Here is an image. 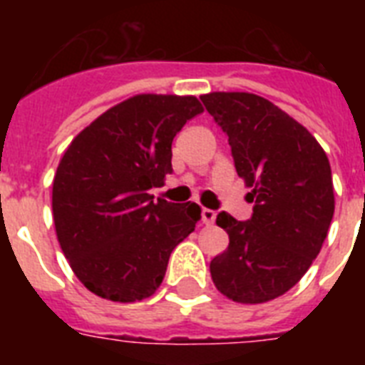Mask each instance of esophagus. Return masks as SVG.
Segmentation results:
<instances>
[{
  "label": "esophagus",
  "instance_id": "obj_1",
  "mask_svg": "<svg viewBox=\"0 0 365 365\" xmlns=\"http://www.w3.org/2000/svg\"><path fill=\"white\" fill-rule=\"evenodd\" d=\"M214 222H216V212L210 210V208H205L202 210V223L205 225H212Z\"/></svg>",
  "mask_w": 365,
  "mask_h": 365
}]
</instances>
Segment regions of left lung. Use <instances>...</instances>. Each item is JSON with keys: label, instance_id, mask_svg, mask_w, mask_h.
<instances>
[{"label": "left lung", "instance_id": "1", "mask_svg": "<svg viewBox=\"0 0 365 365\" xmlns=\"http://www.w3.org/2000/svg\"><path fill=\"white\" fill-rule=\"evenodd\" d=\"M200 100L255 202L248 222L217 214L229 246L210 261L212 280L237 303H265L294 288L320 254L335 210L329 160L305 126L257 94Z\"/></svg>", "mask_w": 365, "mask_h": 365}]
</instances>
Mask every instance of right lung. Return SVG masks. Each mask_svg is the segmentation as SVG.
<instances>
[{"label": "right lung", "mask_w": 365, "mask_h": 365, "mask_svg": "<svg viewBox=\"0 0 365 365\" xmlns=\"http://www.w3.org/2000/svg\"><path fill=\"white\" fill-rule=\"evenodd\" d=\"M202 113L195 96L138 94L73 138L53 182V220L71 271L93 294L132 303L155 294L172 250L195 231L197 202L153 200L172 172V140Z\"/></svg>", "instance_id": "right-lung-1"}]
</instances>
